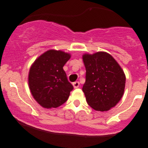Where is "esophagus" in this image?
<instances>
[{
    "instance_id": "1",
    "label": "esophagus",
    "mask_w": 148,
    "mask_h": 148,
    "mask_svg": "<svg viewBox=\"0 0 148 148\" xmlns=\"http://www.w3.org/2000/svg\"><path fill=\"white\" fill-rule=\"evenodd\" d=\"M73 86H74V89H77L79 86V82H75L73 83Z\"/></svg>"
}]
</instances>
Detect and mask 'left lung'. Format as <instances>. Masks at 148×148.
<instances>
[{
	"label": "left lung",
	"instance_id": "left-lung-1",
	"mask_svg": "<svg viewBox=\"0 0 148 148\" xmlns=\"http://www.w3.org/2000/svg\"><path fill=\"white\" fill-rule=\"evenodd\" d=\"M82 59L86 68L82 90L87 104L97 111H108L124 95L126 81L124 71L107 52L84 53Z\"/></svg>",
	"mask_w": 148,
	"mask_h": 148
}]
</instances>
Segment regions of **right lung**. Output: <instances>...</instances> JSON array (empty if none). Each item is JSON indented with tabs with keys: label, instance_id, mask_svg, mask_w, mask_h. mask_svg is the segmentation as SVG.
Returning <instances> with one entry per match:
<instances>
[{
	"label": "right lung",
	"instance_id": "obj_1",
	"mask_svg": "<svg viewBox=\"0 0 148 148\" xmlns=\"http://www.w3.org/2000/svg\"><path fill=\"white\" fill-rule=\"evenodd\" d=\"M71 54L50 49L38 56L30 68L28 86L33 97L44 108H56L66 102L73 89L63 66Z\"/></svg>",
	"mask_w": 148,
	"mask_h": 148
}]
</instances>
